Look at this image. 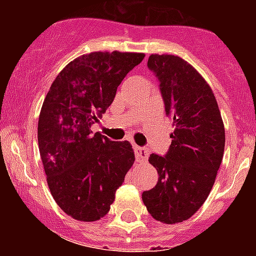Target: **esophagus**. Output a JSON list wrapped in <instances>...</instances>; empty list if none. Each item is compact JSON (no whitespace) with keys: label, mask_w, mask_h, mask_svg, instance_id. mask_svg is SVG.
Here are the masks:
<instances>
[{"label":"esophagus","mask_w":256,"mask_h":256,"mask_svg":"<svg viewBox=\"0 0 256 256\" xmlns=\"http://www.w3.org/2000/svg\"><path fill=\"white\" fill-rule=\"evenodd\" d=\"M134 155H136V160H137V162H146V160H148V148L134 146Z\"/></svg>","instance_id":"esophagus-1"}]
</instances>
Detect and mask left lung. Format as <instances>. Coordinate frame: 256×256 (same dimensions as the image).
Instances as JSON below:
<instances>
[{
	"instance_id": "left-lung-1",
	"label": "left lung",
	"mask_w": 256,
	"mask_h": 256,
	"mask_svg": "<svg viewBox=\"0 0 256 256\" xmlns=\"http://www.w3.org/2000/svg\"><path fill=\"white\" fill-rule=\"evenodd\" d=\"M148 65L159 79L174 132L166 155L148 158L159 180L142 201L154 219L176 224L191 218L212 191L224 152V124L212 87L186 60L152 54Z\"/></svg>"
}]
</instances>
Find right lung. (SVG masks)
I'll return each instance as SVG.
<instances>
[{"instance_id":"obj_1","label":"right lung","mask_w":256,"mask_h":256,"mask_svg":"<svg viewBox=\"0 0 256 256\" xmlns=\"http://www.w3.org/2000/svg\"><path fill=\"white\" fill-rule=\"evenodd\" d=\"M141 52L96 51L70 61L52 82L38 119V146L56 204L76 220L105 216L134 162L128 141L114 142L91 126L114 101Z\"/></svg>"}]
</instances>
